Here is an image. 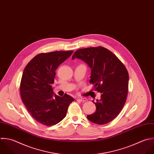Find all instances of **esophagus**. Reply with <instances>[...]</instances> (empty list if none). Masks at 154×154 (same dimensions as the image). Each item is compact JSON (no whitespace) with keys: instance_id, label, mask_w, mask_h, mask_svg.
<instances>
[{"instance_id":"1","label":"esophagus","mask_w":154,"mask_h":154,"mask_svg":"<svg viewBox=\"0 0 154 154\" xmlns=\"http://www.w3.org/2000/svg\"><path fill=\"white\" fill-rule=\"evenodd\" d=\"M79 100H80L81 101H82V102H86V101H88V99L86 98H80Z\"/></svg>"}]
</instances>
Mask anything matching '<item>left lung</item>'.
<instances>
[{
  "label": "left lung",
  "instance_id": "8db88e82",
  "mask_svg": "<svg viewBox=\"0 0 154 154\" xmlns=\"http://www.w3.org/2000/svg\"><path fill=\"white\" fill-rule=\"evenodd\" d=\"M85 61L91 68L90 83L101 93L100 100L92 102L96 112L88 119L97 124H106L120 113L128 92V72L123 63L112 51L103 47L77 50L72 59Z\"/></svg>",
  "mask_w": 154,
  "mask_h": 154
}]
</instances>
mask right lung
Wrapping results in <instances>:
<instances>
[{"label":"right lung","mask_w":154,"mask_h":154,"mask_svg":"<svg viewBox=\"0 0 154 154\" xmlns=\"http://www.w3.org/2000/svg\"><path fill=\"white\" fill-rule=\"evenodd\" d=\"M73 51H56L35 56L26 66L20 91L21 100L32 117L45 126L60 122L66 115L74 99L67 95L62 97L53 94L55 71Z\"/></svg>","instance_id":"1"}]
</instances>
